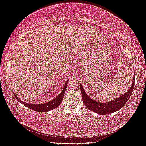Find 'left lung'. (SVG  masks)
<instances>
[{
  "label": "left lung",
  "instance_id": "obj_1",
  "mask_svg": "<svg viewBox=\"0 0 146 146\" xmlns=\"http://www.w3.org/2000/svg\"><path fill=\"white\" fill-rule=\"evenodd\" d=\"M135 75H134L133 82L128 92H127L123 96L119 97L115 100H112L109 101L108 103H100L90 98L88 95L86 94L84 90L83 89L82 85H80V91H81L82 98L85 106H86L87 108L89 110L94 111L99 114H108L110 113L114 112L115 111L119 110L120 108L123 107L125 105L132 94V92L133 91L134 86H135Z\"/></svg>",
  "mask_w": 146,
  "mask_h": 146
}]
</instances>
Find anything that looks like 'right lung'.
I'll list each match as a JSON object with an SVG mask.
<instances>
[{"label":"right lung","mask_w":146,"mask_h":146,"mask_svg":"<svg viewBox=\"0 0 146 146\" xmlns=\"http://www.w3.org/2000/svg\"><path fill=\"white\" fill-rule=\"evenodd\" d=\"M68 81L67 80L66 84H65L64 88L63 90H62L60 94L58 95V96H57L56 98L53 100L49 101V102L46 103L45 104H40V105H35V104H31V103H27L25 102H23L21 100H20L19 98H17V97L15 96L17 100H18L19 102L21 103H22L23 105H24L25 106H27L31 109L37 111V112H48V111L51 110L54 108H57L58 106L60 105V104L61 103L62 101V99L64 98V96L65 94V92H66V87H67V84H68Z\"/></svg>","instance_id":"right-lung-1"}]
</instances>
